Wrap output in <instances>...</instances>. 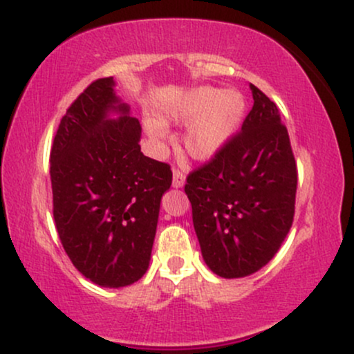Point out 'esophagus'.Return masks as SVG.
I'll list each match as a JSON object with an SVG mask.
<instances>
[{
    "label": "esophagus",
    "mask_w": 354,
    "mask_h": 354,
    "mask_svg": "<svg viewBox=\"0 0 354 354\" xmlns=\"http://www.w3.org/2000/svg\"><path fill=\"white\" fill-rule=\"evenodd\" d=\"M185 181H186V176L185 173L181 171V169H173V186L174 188H183L185 186Z\"/></svg>",
    "instance_id": "1"
}]
</instances>
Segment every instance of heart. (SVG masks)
Segmentation results:
<instances>
[{
	"mask_svg": "<svg viewBox=\"0 0 354 354\" xmlns=\"http://www.w3.org/2000/svg\"><path fill=\"white\" fill-rule=\"evenodd\" d=\"M245 113V98L238 91H225L214 86L191 89L168 111L169 121L178 124H189L185 136V146L194 158H211L223 148ZM146 131L154 140L166 135L161 121H146Z\"/></svg>",
	"mask_w": 354,
	"mask_h": 354,
	"instance_id": "obj_1",
	"label": "heart"
}]
</instances>
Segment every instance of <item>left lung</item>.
I'll return each instance as SVG.
<instances>
[{
  "label": "left lung",
  "instance_id": "1",
  "mask_svg": "<svg viewBox=\"0 0 354 354\" xmlns=\"http://www.w3.org/2000/svg\"><path fill=\"white\" fill-rule=\"evenodd\" d=\"M241 129L186 178L203 258L221 278L261 270L293 225L298 169L276 104L250 84Z\"/></svg>",
  "mask_w": 354,
  "mask_h": 354
}]
</instances>
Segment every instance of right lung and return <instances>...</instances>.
Wrapping results in <instances>:
<instances>
[{"instance_id": "add662e5", "label": "right lung", "mask_w": 354, "mask_h": 354, "mask_svg": "<svg viewBox=\"0 0 354 354\" xmlns=\"http://www.w3.org/2000/svg\"><path fill=\"white\" fill-rule=\"evenodd\" d=\"M100 78L71 103L53 140V216L68 258L100 286L121 288L146 273L171 166L138 145L141 126ZM122 116L109 120L107 113Z\"/></svg>"}]
</instances>
